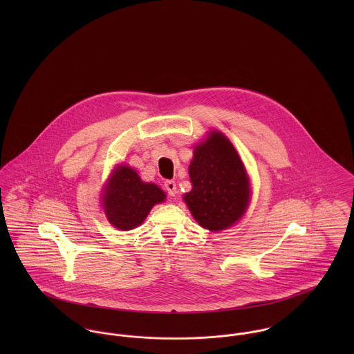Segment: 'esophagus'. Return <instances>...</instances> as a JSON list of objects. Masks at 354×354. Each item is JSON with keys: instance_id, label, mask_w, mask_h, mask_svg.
<instances>
[{"instance_id": "1", "label": "esophagus", "mask_w": 354, "mask_h": 354, "mask_svg": "<svg viewBox=\"0 0 354 354\" xmlns=\"http://www.w3.org/2000/svg\"><path fill=\"white\" fill-rule=\"evenodd\" d=\"M165 189L167 191V194H169L170 196H176V194H177V187H176V183H174V181H171V180H169V181H165Z\"/></svg>"}]
</instances>
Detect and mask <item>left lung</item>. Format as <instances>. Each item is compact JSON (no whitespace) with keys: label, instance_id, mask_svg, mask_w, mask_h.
I'll list each match as a JSON object with an SVG mask.
<instances>
[{"label":"left lung","instance_id":"left-lung-1","mask_svg":"<svg viewBox=\"0 0 354 354\" xmlns=\"http://www.w3.org/2000/svg\"><path fill=\"white\" fill-rule=\"evenodd\" d=\"M192 191L185 194L194 218L208 230L234 225L250 201V180L245 167L226 136L212 132L194 152L189 165Z\"/></svg>","mask_w":354,"mask_h":354}]
</instances>
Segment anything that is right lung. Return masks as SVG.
Wrapping results in <instances>:
<instances>
[{
  "mask_svg": "<svg viewBox=\"0 0 354 354\" xmlns=\"http://www.w3.org/2000/svg\"><path fill=\"white\" fill-rule=\"evenodd\" d=\"M165 196V192L155 184L143 183L133 169L121 166L114 170L107 184L103 207L113 226L131 230L139 226L152 205L163 202Z\"/></svg>",
  "mask_w": 354,
  "mask_h": 354,
  "instance_id": "right-lung-1",
  "label": "right lung"
}]
</instances>
